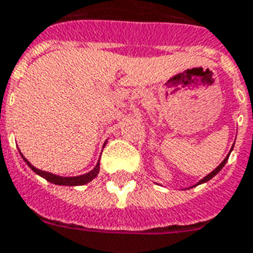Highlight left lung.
Segmentation results:
<instances>
[{"mask_svg":"<svg viewBox=\"0 0 253 253\" xmlns=\"http://www.w3.org/2000/svg\"><path fill=\"white\" fill-rule=\"evenodd\" d=\"M233 146H234V145H233ZM233 146H232V149H230V152H232V150H233ZM230 152H229L228 156H226V157H225V159H223L222 163H221V164L218 165V167H217V168H215V169L211 170V172H210V173H209V175L205 176V177H203V179H201V180L198 181V183H196V184H194V186H192V187H196V186H199V184H203V183H206V181L211 180L212 177H214V176L217 175L218 172H219V170L222 169L223 167H225V164H226V161H228V159H229V156H230ZM192 187H190V188H192Z\"/></svg>","mask_w":253,"mask_h":253,"instance_id":"8db88e82","label":"left lung"}]
</instances>
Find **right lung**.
I'll use <instances>...</instances> for the list:
<instances>
[{
	"mask_svg": "<svg viewBox=\"0 0 253 253\" xmlns=\"http://www.w3.org/2000/svg\"><path fill=\"white\" fill-rule=\"evenodd\" d=\"M21 154V153H20ZM21 157L25 161V164L30 167L31 169L35 172L36 175L42 176L43 179H46L47 181H50L52 184H57V186H69V187H74V186H84V184H88L89 181H92L97 176L100 170V160L97 161V164L94 167L93 169L89 170L88 173H84V175L80 176H59V175H54V173H50V172H46V170L38 169L36 167L31 164L28 160L25 159L24 156L21 154Z\"/></svg>",
	"mask_w": 253,
	"mask_h": 253,
	"instance_id": "obj_1",
	"label": "right lung"
}]
</instances>
